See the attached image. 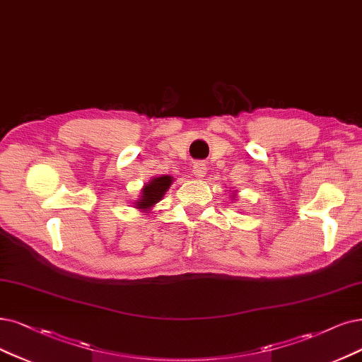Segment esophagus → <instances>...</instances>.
<instances>
[{"instance_id":"esophagus-1","label":"esophagus","mask_w":362,"mask_h":362,"mask_svg":"<svg viewBox=\"0 0 362 362\" xmlns=\"http://www.w3.org/2000/svg\"><path fill=\"white\" fill-rule=\"evenodd\" d=\"M192 173L195 177H204L207 173V165L203 163V160H197L192 165Z\"/></svg>"}]
</instances>
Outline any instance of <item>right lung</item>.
Returning a JSON list of instances; mask_svg holds the SVG:
<instances>
[{"label":"right lung","mask_w":362,"mask_h":362,"mask_svg":"<svg viewBox=\"0 0 362 362\" xmlns=\"http://www.w3.org/2000/svg\"><path fill=\"white\" fill-rule=\"evenodd\" d=\"M173 183L171 176H160L152 179L149 183L143 186L141 195L136 202V207L143 210V213H149V210L159 203V199H163L167 189Z\"/></svg>","instance_id":"add662e5"}]
</instances>
